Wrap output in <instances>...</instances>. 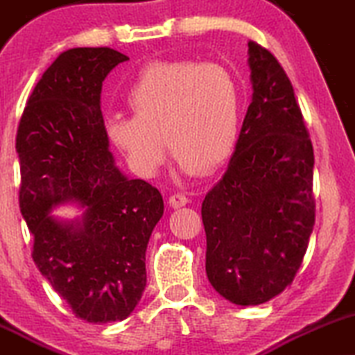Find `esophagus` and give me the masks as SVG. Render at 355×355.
I'll return each instance as SVG.
<instances>
[{"label":"esophagus","instance_id":"obj_1","mask_svg":"<svg viewBox=\"0 0 355 355\" xmlns=\"http://www.w3.org/2000/svg\"><path fill=\"white\" fill-rule=\"evenodd\" d=\"M189 202V199L186 194L182 193H174L173 196L169 198V206L171 208H182V206H186Z\"/></svg>","mask_w":355,"mask_h":355}]
</instances>
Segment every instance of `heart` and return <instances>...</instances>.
<instances>
[{
  "instance_id": "b5f03b06",
  "label": "heart",
  "mask_w": 355,
  "mask_h": 355,
  "mask_svg": "<svg viewBox=\"0 0 355 355\" xmlns=\"http://www.w3.org/2000/svg\"><path fill=\"white\" fill-rule=\"evenodd\" d=\"M127 102L134 115H107L103 130L141 178L156 176L166 144L184 176L214 171L236 144L241 89L221 63H153L130 85Z\"/></svg>"
}]
</instances>
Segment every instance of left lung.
Wrapping results in <instances>:
<instances>
[{
	"instance_id": "8db88e82",
	"label": "left lung",
	"mask_w": 355,
	"mask_h": 355,
	"mask_svg": "<svg viewBox=\"0 0 355 355\" xmlns=\"http://www.w3.org/2000/svg\"><path fill=\"white\" fill-rule=\"evenodd\" d=\"M252 103L225 176L206 194V275L231 304L272 300L293 282L315 223L313 149L277 58L248 43Z\"/></svg>"
}]
</instances>
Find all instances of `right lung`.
I'll use <instances>...</instances> for the list:
<instances>
[{"label":"right lung","instance_id":"1","mask_svg":"<svg viewBox=\"0 0 355 355\" xmlns=\"http://www.w3.org/2000/svg\"><path fill=\"white\" fill-rule=\"evenodd\" d=\"M112 49H70L42 75L17 134L19 209L35 238L33 261L77 317L124 320L144 293L146 250L164 213L161 193L115 166L103 130L102 82ZM73 204L75 218L53 209Z\"/></svg>","mask_w":355,"mask_h":355}]
</instances>
